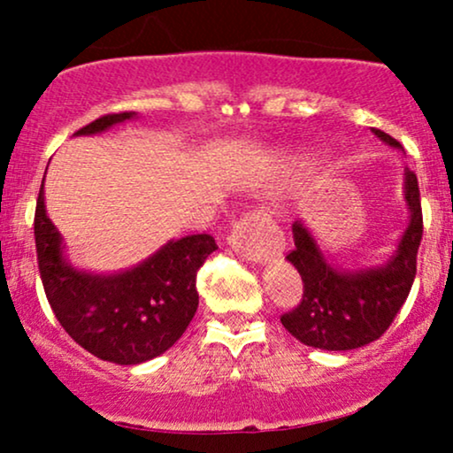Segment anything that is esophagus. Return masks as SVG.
<instances>
[{
    "label": "esophagus",
    "mask_w": 453,
    "mask_h": 453,
    "mask_svg": "<svg viewBox=\"0 0 453 453\" xmlns=\"http://www.w3.org/2000/svg\"><path fill=\"white\" fill-rule=\"evenodd\" d=\"M230 244L247 262H268L283 251V238L266 211L244 212L241 219L234 223Z\"/></svg>",
    "instance_id": "esophagus-1"
}]
</instances>
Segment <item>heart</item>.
Wrapping results in <instances>:
<instances>
[{
    "mask_svg": "<svg viewBox=\"0 0 453 453\" xmlns=\"http://www.w3.org/2000/svg\"><path fill=\"white\" fill-rule=\"evenodd\" d=\"M311 159H313V153H309V150L296 155V161H300V164H306V161H311Z\"/></svg>",
    "mask_w": 453,
    "mask_h": 453,
    "instance_id": "1",
    "label": "heart"
}]
</instances>
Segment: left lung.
Instances as JSON below:
<instances>
[{"instance_id": "left-lung-1", "label": "left lung", "mask_w": 453, "mask_h": 453, "mask_svg": "<svg viewBox=\"0 0 453 453\" xmlns=\"http://www.w3.org/2000/svg\"><path fill=\"white\" fill-rule=\"evenodd\" d=\"M379 140L394 149L398 140L381 129H372ZM404 202L409 223L381 266L345 270L330 264L304 221H296L294 249L288 262L298 270L304 283L300 304L280 315L289 334L309 347L326 351H349L377 341L388 330L404 304L418 270V249L424 221L418 176L404 173Z\"/></svg>"}]
</instances>
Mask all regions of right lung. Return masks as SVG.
<instances>
[{
  "label": "right lung",
  "instance_id": "add662e5",
  "mask_svg": "<svg viewBox=\"0 0 453 453\" xmlns=\"http://www.w3.org/2000/svg\"><path fill=\"white\" fill-rule=\"evenodd\" d=\"M136 112L106 114L78 129L93 136ZM35 253L46 298L59 324L100 360L132 366L168 351L197 311L196 274L217 249L209 234L168 241L138 266L96 274L72 266L64 236L46 215L44 179L35 204Z\"/></svg>",
  "mask_w": 453,
  "mask_h": 453
}]
</instances>
